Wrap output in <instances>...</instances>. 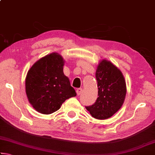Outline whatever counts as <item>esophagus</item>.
<instances>
[{
    "label": "esophagus",
    "mask_w": 155,
    "mask_h": 155,
    "mask_svg": "<svg viewBox=\"0 0 155 155\" xmlns=\"http://www.w3.org/2000/svg\"><path fill=\"white\" fill-rule=\"evenodd\" d=\"M82 91H83V89H82V88H78L77 90V95H78V96L81 95V93H82Z\"/></svg>",
    "instance_id": "obj_1"
}]
</instances>
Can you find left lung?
I'll use <instances>...</instances> for the list:
<instances>
[{
  "label": "left lung",
  "mask_w": 155,
  "mask_h": 155,
  "mask_svg": "<svg viewBox=\"0 0 155 155\" xmlns=\"http://www.w3.org/2000/svg\"><path fill=\"white\" fill-rule=\"evenodd\" d=\"M98 91L92 105L85 107L91 116L98 120L111 117L124 103L127 86L122 72L106 59L98 64L96 72Z\"/></svg>",
  "instance_id": "left-lung-1"
}]
</instances>
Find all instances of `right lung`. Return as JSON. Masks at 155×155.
<instances>
[{
    "instance_id": "right-lung-1",
    "label": "right lung",
    "mask_w": 155,
    "mask_h": 155,
    "mask_svg": "<svg viewBox=\"0 0 155 155\" xmlns=\"http://www.w3.org/2000/svg\"><path fill=\"white\" fill-rule=\"evenodd\" d=\"M64 65L63 57L52 52L36 61L27 72L26 94L31 105L40 114H52L65 100L77 96L64 75Z\"/></svg>"
}]
</instances>
